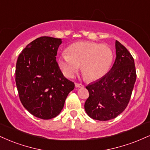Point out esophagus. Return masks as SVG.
<instances>
[{"mask_svg":"<svg viewBox=\"0 0 150 150\" xmlns=\"http://www.w3.org/2000/svg\"><path fill=\"white\" fill-rule=\"evenodd\" d=\"M75 86L77 88H84V86L82 84H80V83H75Z\"/></svg>","mask_w":150,"mask_h":150,"instance_id":"34e87169","label":"esophagus"}]
</instances>
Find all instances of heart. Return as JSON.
I'll return each instance as SVG.
<instances>
[{
	"mask_svg": "<svg viewBox=\"0 0 150 150\" xmlns=\"http://www.w3.org/2000/svg\"><path fill=\"white\" fill-rule=\"evenodd\" d=\"M112 59V51L107 45L81 41L68 47L67 54L58 58V63L66 77H74L81 66L83 76L93 81L107 73Z\"/></svg>",
	"mask_w": 150,
	"mask_h": 150,
	"instance_id": "b5f03b06",
	"label": "heart"
}]
</instances>
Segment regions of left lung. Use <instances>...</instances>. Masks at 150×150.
I'll list each match as a JSON object with an SVG mask.
<instances>
[{"instance_id": "1", "label": "left lung", "mask_w": 150, "mask_h": 150, "mask_svg": "<svg viewBox=\"0 0 150 150\" xmlns=\"http://www.w3.org/2000/svg\"><path fill=\"white\" fill-rule=\"evenodd\" d=\"M116 59L107 74L86 86L89 93L84 104L89 116L99 121L117 117L127 107L136 80L134 59L127 48L115 42Z\"/></svg>"}]
</instances>
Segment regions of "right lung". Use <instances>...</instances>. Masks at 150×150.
Returning a JSON list of instances; mask_svg holds the SVG:
<instances>
[{
	"mask_svg": "<svg viewBox=\"0 0 150 150\" xmlns=\"http://www.w3.org/2000/svg\"><path fill=\"white\" fill-rule=\"evenodd\" d=\"M61 42L60 38L40 37L23 49L16 64V85L21 103L30 114L42 120L57 117L75 88L56 59Z\"/></svg>",
	"mask_w": 150,
	"mask_h": 150,
	"instance_id": "right-lung-1",
	"label": "right lung"
}]
</instances>
